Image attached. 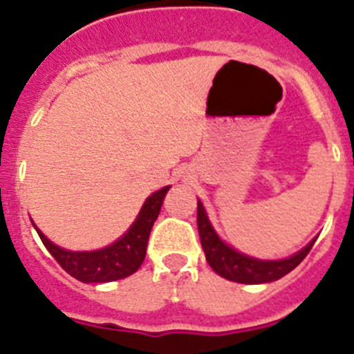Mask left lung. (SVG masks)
Listing matches in <instances>:
<instances>
[{"mask_svg": "<svg viewBox=\"0 0 354 354\" xmlns=\"http://www.w3.org/2000/svg\"><path fill=\"white\" fill-rule=\"evenodd\" d=\"M197 225L202 249L206 252L209 267L218 276L234 281V283H245V285H259V283H270V281L281 279L306 258L308 252L312 250L313 243H315V240H313L303 250H299L297 254L290 256L286 259L261 261V259L240 254L234 249L225 245L218 238V234L214 232V229L211 227L206 211H204V206L201 202L197 204Z\"/></svg>", "mask_w": 354, "mask_h": 354, "instance_id": "obj_1", "label": "left lung"}]
</instances>
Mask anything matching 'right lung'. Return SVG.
Listing matches in <instances>:
<instances>
[{
  "instance_id": "add662e5",
  "label": "right lung",
  "mask_w": 354,
  "mask_h": 354,
  "mask_svg": "<svg viewBox=\"0 0 354 354\" xmlns=\"http://www.w3.org/2000/svg\"><path fill=\"white\" fill-rule=\"evenodd\" d=\"M170 186L152 193L141 207L140 214L132 227L123 234L113 245L105 249L93 250V252H73L64 250L51 243L41 231L39 238L44 247L50 250V254L57 259V263L68 272L69 276L82 283H109V281L123 279V277L134 274L143 263L147 256V243L152 225L157 214L161 211L162 201Z\"/></svg>"
}]
</instances>
